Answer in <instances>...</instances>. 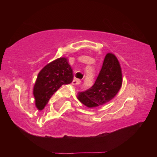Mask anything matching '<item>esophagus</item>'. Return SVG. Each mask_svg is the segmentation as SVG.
<instances>
[{
	"instance_id": "1",
	"label": "esophagus",
	"mask_w": 157,
	"mask_h": 157,
	"mask_svg": "<svg viewBox=\"0 0 157 157\" xmlns=\"http://www.w3.org/2000/svg\"><path fill=\"white\" fill-rule=\"evenodd\" d=\"M80 82H81V80H78V79H75V80H74L72 81V84L74 85H79L80 84Z\"/></svg>"
}]
</instances>
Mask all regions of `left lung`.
Listing matches in <instances>:
<instances>
[{"label": "left lung", "mask_w": 157, "mask_h": 157, "mask_svg": "<svg viewBox=\"0 0 157 157\" xmlns=\"http://www.w3.org/2000/svg\"><path fill=\"white\" fill-rule=\"evenodd\" d=\"M122 83L120 62L113 54L108 53L94 84L86 91L79 93L77 98L87 108L102 105L117 94Z\"/></svg>", "instance_id": "obj_1"}]
</instances>
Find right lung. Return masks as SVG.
<instances>
[{"label": "right lung", "instance_id": "add662e5", "mask_svg": "<svg viewBox=\"0 0 157 157\" xmlns=\"http://www.w3.org/2000/svg\"><path fill=\"white\" fill-rule=\"evenodd\" d=\"M73 71L66 57H60L48 63L40 71L34 86L35 105L42 110L62 85L71 83Z\"/></svg>", "mask_w": 157, "mask_h": 157}]
</instances>
